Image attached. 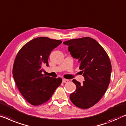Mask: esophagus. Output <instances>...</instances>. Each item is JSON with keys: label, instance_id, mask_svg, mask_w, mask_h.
I'll return each instance as SVG.
<instances>
[{"label": "esophagus", "instance_id": "34e87169", "mask_svg": "<svg viewBox=\"0 0 126 126\" xmlns=\"http://www.w3.org/2000/svg\"><path fill=\"white\" fill-rule=\"evenodd\" d=\"M68 80L67 79H62V82L63 83H67L68 82Z\"/></svg>", "mask_w": 126, "mask_h": 126}]
</instances>
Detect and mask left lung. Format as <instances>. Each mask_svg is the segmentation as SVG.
Instances as JSON below:
<instances>
[{
	"label": "left lung",
	"instance_id": "1",
	"mask_svg": "<svg viewBox=\"0 0 126 126\" xmlns=\"http://www.w3.org/2000/svg\"><path fill=\"white\" fill-rule=\"evenodd\" d=\"M73 58L78 59L85 81L82 84L76 79L72 82L76 90L71 94L70 99L76 106L88 109L100 100L108 87L111 72L109 58L103 47L89 37L64 42Z\"/></svg>",
	"mask_w": 126,
	"mask_h": 126
}]
</instances>
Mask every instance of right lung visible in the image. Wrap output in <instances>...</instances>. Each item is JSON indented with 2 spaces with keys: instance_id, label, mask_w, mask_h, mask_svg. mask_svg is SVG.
Listing matches in <instances>:
<instances>
[{
  "instance_id": "add662e5",
  "label": "right lung",
  "mask_w": 126,
  "mask_h": 126,
  "mask_svg": "<svg viewBox=\"0 0 126 126\" xmlns=\"http://www.w3.org/2000/svg\"><path fill=\"white\" fill-rule=\"evenodd\" d=\"M62 41L40 37L23 46L16 57L13 76L20 93L33 105L47 102L61 84V78L45 76L42 65L48 67V58L54 49Z\"/></svg>"
}]
</instances>
